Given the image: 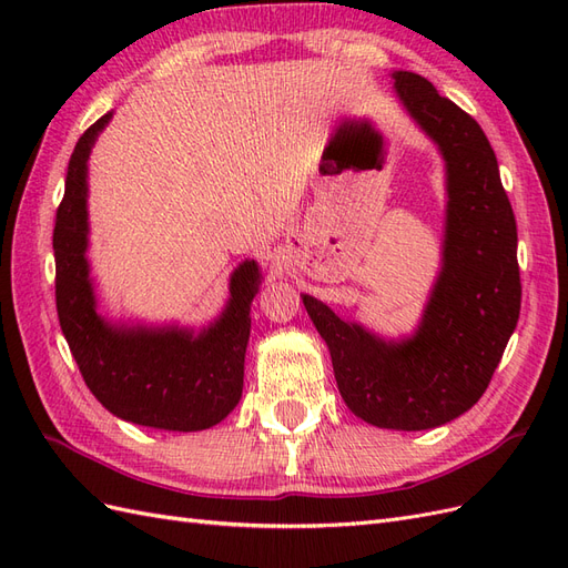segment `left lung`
Wrapping results in <instances>:
<instances>
[{
	"mask_svg": "<svg viewBox=\"0 0 568 568\" xmlns=\"http://www.w3.org/2000/svg\"><path fill=\"white\" fill-rule=\"evenodd\" d=\"M395 92L448 165L443 272L417 334L386 343L303 296L332 353L336 386L355 417L422 432L464 415L486 393L521 307L517 220L497 159L476 120L426 78L398 71Z\"/></svg>",
	"mask_w": 568,
	"mask_h": 568,
	"instance_id": "1",
	"label": "left lung"
}]
</instances>
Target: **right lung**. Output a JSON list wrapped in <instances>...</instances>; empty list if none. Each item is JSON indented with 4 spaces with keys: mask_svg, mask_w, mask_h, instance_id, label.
Returning a JSON list of instances; mask_svg holds the SVG:
<instances>
[{
    "mask_svg": "<svg viewBox=\"0 0 568 568\" xmlns=\"http://www.w3.org/2000/svg\"><path fill=\"white\" fill-rule=\"evenodd\" d=\"M111 113L84 130L68 163L57 209V313L80 374L94 398L115 417L165 428L201 432L225 419L242 398L251 301L261 272L239 265L222 317L192 336L182 329H118L97 315L88 251V159Z\"/></svg>",
    "mask_w": 568,
    "mask_h": 568,
    "instance_id": "obj_1",
    "label": "right lung"
}]
</instances>
